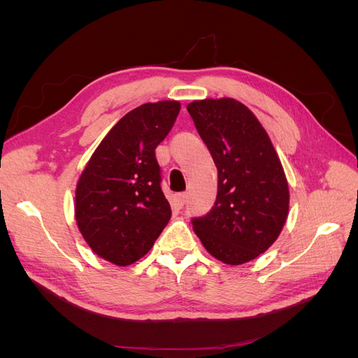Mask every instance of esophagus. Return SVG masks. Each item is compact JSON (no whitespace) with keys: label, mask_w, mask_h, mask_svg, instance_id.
<instances>
[{"label":"esophagus","mask_w":358,"mask_h":358,"mask_svg":"<svg viewBox=\"0 0 358 358\" xmlns=\"http://www.w3.org/2000/svg\"><path fill=\"white\" fill-rule=\"evenodd\" d=\"M185 201H187V194H176L175 201H173V204H175V208L182 209L183 204H185Z\"/></svg>","instance_id":"1"}]
</instances>
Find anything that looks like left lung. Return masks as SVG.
<instances>
[{
    "instance_id": "1",
    "label": "left lung",
    "mask_w": 358,
    "mask_h": 358,
    "mask_svg": "<svg viewBox=\"0 0 358 358\" xmlns=\"http://www.w3.org/2000/svg\"><path fill=\"white\" fill-rule=\"evenodd\" d=\"M187 109L218 169L210 212L192 218L208 252L225 264H243L266 252L287 221L285 173L263 125L234 99L192 101Z\"/></svg>"
}]
</instances>
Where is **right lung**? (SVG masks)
Instances as JSON below:
<instances>
[{"label": "right lung", "mask_w": 358, "mask_h": 358, "mask_svg": "<svg viewBox=\"0 0 358 358\" xmlns=\"http://www.w3.org/2000/svg\"><path fill=\"white\" fill-rule=\"evenodd\" d=\"M179 110V101H158L128 112L101 140L79 178L76 222L92 251L116 266L146 255L170 221L155 149Z\"/></svg>", "instance_id": "right-lung-1"}]
</instances>
